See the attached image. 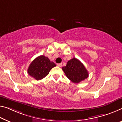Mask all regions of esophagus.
Segmentation results:
<instances>
[{
	"label": "esophagus",
	"instance_id": "obj_1",
	"mask_svg": "<svg viewBox=\"0 0 122 122\" xmlns=\"http://www.w3.org/2000/svg\"><path fill=\"white\" fill-rule=\"evenodd\" d=\"M57 66H59V67H61V66H62V64H61V63L57 64Z\"/></svg>",
	"mask_w": 122,
	"mask_h": 122
}]
</instances>
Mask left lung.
I'll return each instance as SVG.
<instances>
[{
  "instance_id": "8db88e82",
  "label": "left lung",
  "mask_w": 122,
  "mask_h": 122,
  "mask_svg": "<svg viewBox=\"0 0 122 122\" xmlns=\"http://www.w3.org/2000/svg\"><path fill=\"white\" fill-rule=\"evenodd\" d=\"M65 75L73 83H78L88 77V72L78 59L73 58L67 61L66 66L62 67Z\"/></svg>"
}]
</instances>
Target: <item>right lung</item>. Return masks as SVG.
<instances>
[{"mask_svg":"<svg viewBox=\"0 0 122 122\" xmlns=\"http://www.w3.org/2000/svg\"><path fill=\"white\" fill-rule=\"evenodd\" d=\"M56 65L51 61L48 57L40 56L31 63L28 69V73L30 76L36 80L44 78L49 74L50 70Z\"/></svg>","mask_w":122,"mask_h":122,"instance_id":"obj_1","label":"right lung"}]
</instances>
